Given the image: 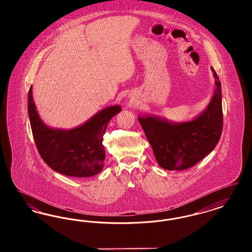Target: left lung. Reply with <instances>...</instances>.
<instances>
[{"label":"left lung","mask_w":252,"mask_h":252,"mask_svg":"<svg viewBox=\"0 0 252 252\" xmlns=\"http://www.w3.org/2000/svg\"><path fill=\"white\" fill-rule=\"evenodd\" d=\"M216 90L203 112L190 122L171 123L156 116H139L158 165L179 171L192 167L218 144L223 128L221 83L215 69Z\"/></svg>","instance_id":"1"}]
</instances>
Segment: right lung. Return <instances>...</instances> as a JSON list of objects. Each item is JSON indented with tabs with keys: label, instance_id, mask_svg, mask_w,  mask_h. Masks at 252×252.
<instances>
[{
	"label": "right lung",
	"instance_id": "add662e5",
	"mask_svg": "<svg viewBox=\"0 0 252 252\" xmlns=\"http://www.w3.org/2000/svg\"><path fill=\"white\" fill-rule=\"evenodd\" d=\"M121 109L118 105L111 106L75 128L55 129L39 118L33 101L32 86L28 93V114L39 155L54 171L74 178H89L102 171L105 159L103 136L108 122Z\"/></svg>",
	"mask_w": 252,
	"mask_h": 252
}]
</instances>
